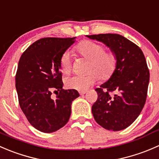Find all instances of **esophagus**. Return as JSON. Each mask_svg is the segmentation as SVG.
Returning a JSON list of instances; mask_svg holds the SVG:
<instances>
[{"instance_id":"1","label":"esophagus","mask_w":159,"mask_h":159,"mask_svg":"<svg viewBox=\"0 0 159 159\" xmlns=\"http://www.w3.org/2000/svg\"><path fill=\"white\" fill-rule=\"evenodd\" d=\"M86 93V90H83V91H80V95H84V94L85 93Z\"/></svg>"}]
</instances>
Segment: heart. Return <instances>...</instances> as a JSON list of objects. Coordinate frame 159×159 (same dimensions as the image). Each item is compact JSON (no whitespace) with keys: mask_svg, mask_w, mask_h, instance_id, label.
Listing matches in <instances>:
<instances>
[{"mask_svg":"<svg viewBox=\"0 0 159 159\" xmlns=\"http://www.w3.org/2000/svg\"><path fill=\"white\" fill-rule=\"evenodd\" d=\"M102 44L91 40L80 42L74 51L80 56L89 60L86 75H76L66 80L68 88L83 91L87 89L100 78L102 80H109L115 73L117 67V56L114 51H105ZM60 68L65 74L71 72L73 68L71 56L69 52L63 53L59 61Z\"/></svg>","mask_w":159,"mask_h":159,"instance_id":"heart-1","label":"heart"}]
</instances>
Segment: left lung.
Returning <instances> with one entry per match:
<instances>
[{"instance_id": "8db88e82", "label": "left lung", "mask_w": 159, "mask_h": 159, "mask_svg": "<svg viewBox=\"0 0 159 159\" xmlns=\"http://www.w3.org/2000/svg\"><path fill=\"white\" fill-rule=\"evenodd\" d=\"M88 38L103 42L118 59L111 79L96 88L97 100L92 113L97 124L109 131L129 127L141 114L147 98L150 73L143 52L118 34H99Z\"/></svg>"}]
</instances>
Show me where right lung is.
Returning a JSON list of instances; mask_svg holds the SVG:
<instances>
[{
    "mask_svg": "<svg viewBox=\"0 0 159 159\" xmlns=\"http://www.w3.org/2000/svg\"><path fill=\"white\" fill-rule=\"evenodd\" d=\"M75 38H42L23 52L15 75L20 107L39 131L52 133L66 125L76 89H62L60 58ZM57 93V99L51 97Z\"/></svg>",
    "mask_w": 159,
    "mask_h": 159,
    "instance_id": "1",
    "label": "right lung"
}]
</instances>
